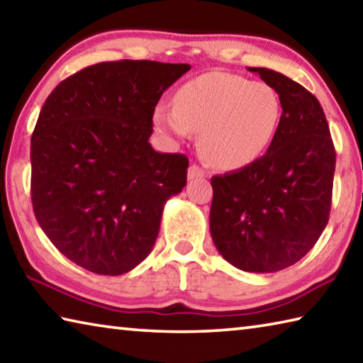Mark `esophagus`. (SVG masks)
I'll return each instance as SVG.
<instances>
[{"label": "esophagus", "mask_w": 363, "mask_h": 363, "mask_svg": "<svg viewBox=\"0 0 363 363\" xmlns=\"http://www.w3.org/2000/svg\"><path fill=\"white\" fill-rule=\"evenodd\" d=\"M205 175V170L201 169L199 166H196V164H193V166H189L188 169V180H194V179H201V177Z\"/></svg>", "instance_id": "1"}]
</instances>
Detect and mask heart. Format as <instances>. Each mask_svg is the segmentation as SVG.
<instances>
[{
    "mask_svg": "<svg viewBox=\"0 0 363 363\" xmlns=\"http://www.w3.org/2000/svg\"><path fill=\"white\" fill-rule=\"evenodd\" d=\"M281 102L267 84L240 75L210 72L184 84L174 106L155 111V125L170 139L201 129V148L215 166L235 169L261 156L277 133Z\"/></svg>",
    "mask_w": 363,
    "mask_h": 363,
    "instance_id": "heart-1",
    "label": "heart"
}]
</instances>
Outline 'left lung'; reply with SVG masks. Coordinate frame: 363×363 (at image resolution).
<instances>
[{
	"label": "left lung",
	"instance_id": "8db88e82",
	"mask_svg": "<svg viewBox=\"0 0 363 363\" xmlns=\"http://www.w3.org/2000/svg\"><path fill=\"white\" fill-rule=\"evenodd\" d=\"M281 102L265 155L211 179L210 234L237 269L272 273L298 262L329 223L335 148L319 101L281 72L251 67Z\"/></svg>",
	"mask_w": 363,
	"mask_h": 363
}]
</instances>
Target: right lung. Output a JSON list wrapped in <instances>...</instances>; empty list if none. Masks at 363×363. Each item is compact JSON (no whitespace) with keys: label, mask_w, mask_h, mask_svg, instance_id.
Returning <instances> with one entry per match:
<instances>
[{"label":"right lung","mask_w":363,"mask_h":363,"mask_svg":"<svg viewBox=\"0 0 363 363\" xmlns=\"http://www.w3.org/2000/svg\"><path fill=\"white\" fill-rule=\"evenodd\" d=\"M189 65L148 60L88 66L45 99L31 138L34 216L82 269H135L160 234L164 205L186 184L188 158L150 143L160 98Z\"/></svg>","instance_id":"obj_1"}]
</instances>
